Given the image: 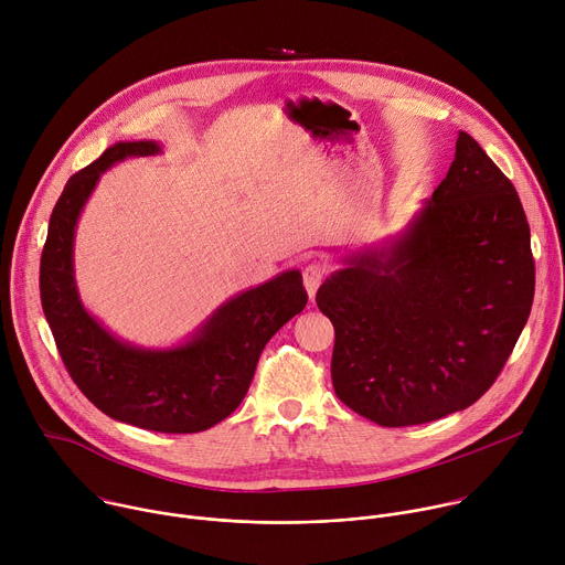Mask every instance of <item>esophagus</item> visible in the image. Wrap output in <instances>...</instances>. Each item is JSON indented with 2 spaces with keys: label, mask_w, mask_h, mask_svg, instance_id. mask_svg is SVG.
I'll return each mask as SVG.
<instances>
[{
  "label": "esophagus",
  "mask_w": 565,
  "mask_h": 565,
  "mask_svg": "<svg viewBox=\"0 0 565 565\" xmlns=\"http://www.w3.org/2000/svg\"><path fill=\"white\" fill-rule=\"evenodd\" d=\"M303 286H306V292H308V297L312 299L315 297V292H317V288H319V284L324 281V275H327V266L324 264H319V262H312V264H308L306 268H303Z\"/></svg>",
  "instance_id": "1"
}]
</instances>
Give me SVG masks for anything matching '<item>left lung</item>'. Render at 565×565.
Segmentation results:
<instances>
[{
  "label": "left lung",
  "mask_w": 565,
  "mask_h": 565,
  "mask_svg": "<svg viewBox=\"0 0 565 565\" xmlns=\"http://www.w3.org/2000/svg\"><path fill=\"white\" fill-rule=\"evenodd\" d=\"M342 262L315 297L335 329L333 386L382 427L473 405L530 317L534 259L521 199L467 131L405 232Z\"/></svg>",
  "instance_id": "left-lung-1"
}]
</instances>
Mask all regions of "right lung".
I'll use <instances>...</instances> for the list:
<instances>
[{
  "label": "right lung",
  "instance_id": "1",
  "mask_svg": "<svg viewBox=\"0 0 565 565\" xmlns=\"http://www.w3.org/2000/svg\"><path fill=\"white\" fill-rule=\"evenodd\" d=\"M160 149L156 140L116 142L68 179L49 221L40 295L68 375L103 414L149 431L196 434L241 405L264 347L303 310L308 295L301 273L286 270L230 297L179 347L142 349L109 333L79 301L73 275L75 225L103 172L125 158Z\"/></svg>",
  "mask_w": 565,
  "mask_h": 565
}]
</instances>
